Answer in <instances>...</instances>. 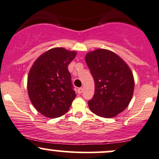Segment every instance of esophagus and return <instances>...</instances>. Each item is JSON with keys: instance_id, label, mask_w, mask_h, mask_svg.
Instances as JSON below:
<instances>
[{"instance_id": "obj_1", "label": "esophagus", "mask_w": 159, "mask_h": 159, "mask_svg": "<svg viewBox=\"0 0 159 159\" xmlns=\"http://www.w3.org/2000/svg\"><path fill=\"white\" fill-rule=\"evenodd\" d=\"M82 91H83V88H79L78 89V93L79 94H81V93H82Z\"/></svg>"}]
</instances>
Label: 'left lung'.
Wrapping results in <instances>:
<instances>
[{
    "mask_svg": "<svg viewBox=\"0 0 159 159\" xmlns=\"http://www.w3.org/2000/svg\"><path fill=\"white\" fill-rule=\"evenodd\" d=\"M95 83L93 98L88 101L92 112L112 118L128 107L134 90L133 73L128 64L111 50L97 49L85 56Z\"/></svg>",
    "mask_w": 159,
    "mask_h": 159,
    "instance_id": "1",
    "label": "left lung"
}]
</instances>
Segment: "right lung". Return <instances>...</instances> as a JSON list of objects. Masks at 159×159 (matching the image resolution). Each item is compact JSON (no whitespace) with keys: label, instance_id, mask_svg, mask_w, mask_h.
<instances>
[{"label":"right lung","instance_id":"1","mask_svg":"<svg viewBox=\"0 0 159 159\" xmlns=\"http://www.w3.org/2000/svg\"><path fill=\"white\" fill-rule=\"evenodd\" d=\"M76 54L63 48H52L31 66L28 93L32 105L43 116L51 118L63 116L75 98L68 66Z\"/></svg>","mask_w":159,"mask_h":159}]
</instances>
